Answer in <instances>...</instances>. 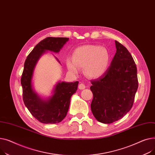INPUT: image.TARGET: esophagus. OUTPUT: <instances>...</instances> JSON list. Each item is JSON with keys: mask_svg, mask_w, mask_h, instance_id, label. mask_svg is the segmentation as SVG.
Listing matches in <instances>:
<instances>
[{"mask_svg": "<svg viewBox=\"0 0 155 155\" xmlns=\"http://www.w3.org/2000/svg\"><path fill=\"white\" fill-rule=\"evenodd\" d=\"M86 88V86L84 85V84H83V83H81L79 85V89H85Z\"/></svg>", "mask_w": 155, "mask_h": 155, "instance_id": "34e87169", "label": "esophagus"}]
</instances>
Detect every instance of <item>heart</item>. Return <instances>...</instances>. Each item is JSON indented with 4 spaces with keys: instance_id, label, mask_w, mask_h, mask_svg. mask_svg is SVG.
Wrapping results in <instances>:
<instances>
[{
    "instance_id": "obj_1",
    "label": "heart",
    "mask_w": 155,
    "mask_h": 155,
    "mask_svg": "<svg viewBox=\"0 0 155 155\" xmlns=\"http://www.w3.org/2000/svg\"><path fill=\"white\" fill-rule=\"evenodd\" d=\"M110 56L104 47L96 45H85L76 48L72 60L68 59L66 65L72 74L78 73L79 68H84L85 74L91 78H98L107 69Z\"/></svg>"
}]
</instances>
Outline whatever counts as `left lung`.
Listing matches in <instances>:
<instances>
[{
  "label": "left lung",
  "instance_id": "8db88e82",
  "mask_svg": "<svg viewBox=\"0 0 155 155\" xmlns=\"http://www.w3.org/2000/svg\"><path fill=\"white\" fill-rule=\"evenodd\" d=\"M116 52L105 73L92 80L91 104L96 119L105 124L119 120L131 109L138 87L137 68L130 52L115 41Z\"/></svg>",
  "mask_w": 155,
  "mask_h": 155
}]
</instances>
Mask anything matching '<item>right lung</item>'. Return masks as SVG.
Instances as JSON below:
<instances>
[{
    "label": "right lung",
    "instance_id": "1",
    "mask_svg": "<svg viewBox=\"0 0 155 155\" xmlns=\"http://www.w3.org/2000/svg\"><path fill=\"white\" fill-rule=\"evenodd\" d=\"M68 41L67 38L49 37L43 39L35 45L24 63L21 77L23 101L32 115L42 123L55 124L64 120L69 110L71 97L77 91L79 82H58L54 87L52 96L44 99L32 87L34 71L42 54L48 51L58 53Z\"/></svg>",
    "mask_w": 155,
    "mask_h": 155
}]
</instances>
